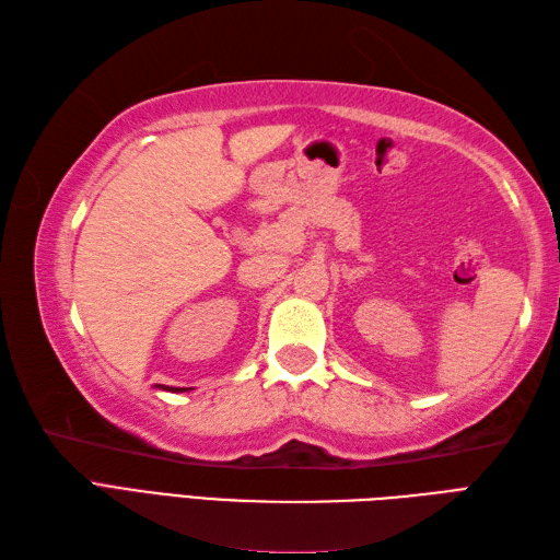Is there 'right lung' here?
I'll return each instance as SVG.
<instances>
[{"mask_svg":"<svg viewBox=\"0 0 560 560\" xmlns=\"http://www.w3.org/2000/svg\"><path fill=\"white\" fill-rule=\"evenodd\" d=\"M163 390H172V393L179 390V393H182V390H189V388H163Z\"/></svg>","mask_w":560,"mask_h":560,"instance_id":"add662e5","label":"right lung"}]
</instances>
